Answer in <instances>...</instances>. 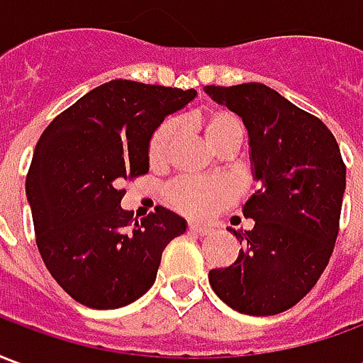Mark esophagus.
Returning <instances> with one entry per match:
<instances>
[{"mask_svg": "<svg viewBox=\"0 0 363 363\" xmlns=\"http://www.w3.org/2000/svg\"><path fill=\"white\" fill-rule=\"evenodd\" d=\"M189 231L190 233H194V235H208L212 229L208 228V225H196V223H190Z\"/></svg>", "mask_w": 363, "mask_h": 363, "instance_id": "obj_1", "label": "esophagus"}]
</instances>
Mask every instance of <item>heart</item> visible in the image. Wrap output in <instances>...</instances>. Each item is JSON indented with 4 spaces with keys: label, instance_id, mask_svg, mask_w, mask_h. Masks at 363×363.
I'll return each instance as SVG.
<instances>
[{
    "label": "heart",
    "instance_id": "obj_1",
    "mask_svg": "<svg viewBox=\"0 0 363 363\" xmlns=\"http://www.w3.org/2000/svg\"><path fill=\"white\" fill-rule=\"evenodd\" d=\"M196 122L204 134L206 143L212 150H216L221 143L243 140V124L233 112L213 108V111L204 112ZM174 134H177L174 120H165L153 132L150 145H147V157L151 165H161L165 161ZM167 198L179 212L192 216V218H208L210 213L220 210L221 206H225L231 200V189L221 181L179 179L167 189Z\"/></svg>",
    "mask_w": 363,
    "mask_h": 363
}]
</instances>
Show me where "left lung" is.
I'll list each match as a JSON object with an SVG mask.
<instances>
[{"mask_svg": "<svg viewBox=\"0 0 363 363\" xmlns=\"http://www.w3.org/2000/svg\"><path fill=\"white\" fill-rule=\"evenodd\" d=\"M204 91L241 116L260 182L243 206L252 229H229L243 249L231 267L210 270V284L245 315L288 311L311 291L335 249L346 189L338 143L317 116L262 83Z\"/></svg>", "mask_w": 363, "mask_h": 363, "instance_id": "obj_1", "label": "left lung"}]
</instances>
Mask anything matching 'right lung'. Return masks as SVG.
I'll use <instances>...</instances> for the list:
<instances>
[{"mask_svg": "<svg viewBox=\"0 0 363 363\" xmlns=\"http://www.w3.org/2000/svg\"><path fill=\"white\" fill-rule=\"evenodd\" d=\"M194 89L114 79L58 114L36 143L27 200L36 245L54 280L82 305L118 309L153 286L161 255L186 220L159 206L124 212L122 184L150 171L147 145Z\"/></svg>", "mask_w": 363, "mask_h": 363, "instance_id": "right-lung-1", "label": "right lung"}]
</instances>
